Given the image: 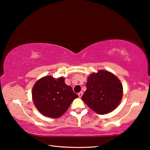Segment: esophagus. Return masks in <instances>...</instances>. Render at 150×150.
<instances>
[{
	"label": "esophagus",
	"mask_w": 150,
	"mask_h": 150,
	"mask_svg": "<svg viewBox=\"0 0 150 150\" xmlns=\"http://www.w3.org/2000/svg\"><path fill=\"white\" fill-rule=\"evenodd\" d=\"M78 96H79V98H81V96H83V93H82V92L79 93H78Z\"/></svg>",
	"instance_id": "34e87169"
}]
</instances>
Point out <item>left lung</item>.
Segmentation results:
<instances>
[{
  "mask_svg": "<svg viewBox=\"0 0 150 150\" xmlns=\"http://www.w3.org/2000/svg\"><path fill=\"white\" fill-rule=\"evenodd\" d=\"M87 90L81 98L91 110L105 115L118 107L123 96L122 85L115 75L98 70L87 77Z\"/></svg>",
  "mask_w": 150,
  "mask_h": 150,
  "instance_id": "8db88e82",
  "label": "left lung"
}]
</instances>
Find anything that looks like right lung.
Returning <instances> with one entry per match:
<instances>
[{
    "label": "right lung",
    "instance_id": "1",
    "mask_svg": "<svg viewBox=\"0 0 150 150\" xmlns=\"http://www.w3.org/2000/svg\"><path fill=\"white\" fill-rule=\"evenodd\" d=\"M34 105L42 115L57 118L62 116L78 97L72 88L65 83V78L47 75L35 83L32 91Z\"/></svg>",
    "mask_w": 150,
    "mask_h": 150
}]
</instances>
